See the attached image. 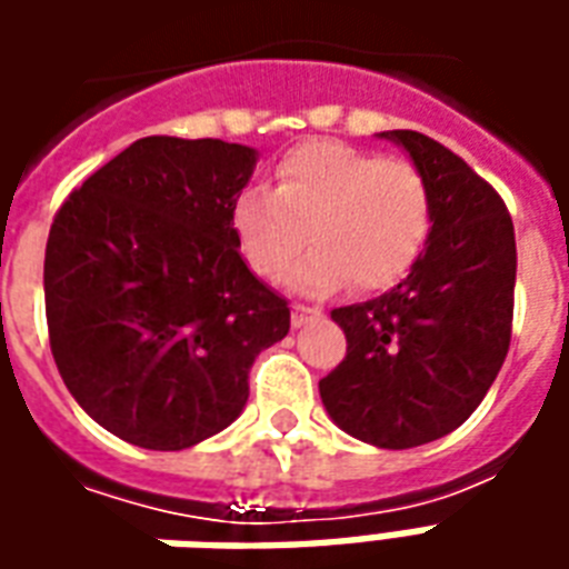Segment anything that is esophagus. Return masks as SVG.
Wrapping results in <instances>:
<instances>
[{"instance_id":"34e87169","label":"esophagus","mask_w":569,"mask_h":569,"mask_svg":"<svg viewBox=\"0 0 569 569\" xmlns=\"http://www.w3.org/2000/svg\"><path fill=\"white\" fill-rule=\"evenodd\" d=\"M322 310L320 308H308V305H292V326H305V322H310L313 317H320Z\"/></svg>"}]
</instances>
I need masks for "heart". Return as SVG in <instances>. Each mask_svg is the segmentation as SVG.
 Returning a JSON list of instances; mask_svg holds the SVG:
<instances>
[{"instance_id":"heart-1","label":"heart","mask_w":569,"mask_h":569,"mask_svg":"<svg viewBox=\"0 0 569 569\" xmlns=\"http://www.w3.org/2000/svg\"><path fill=\"white\" fill-rule=\"evenodd\" d=\"M429 228L432 191L415 163L335 140L286 151L271 194L249 191L231 212L237 249L261 280L289 271L308 231L313 249L292 273L308 296L347 280L359 292L390 289L415 268Z\"/></svg>"}]
</instances>
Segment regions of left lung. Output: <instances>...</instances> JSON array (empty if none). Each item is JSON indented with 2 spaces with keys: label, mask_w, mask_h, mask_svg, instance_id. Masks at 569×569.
Masks as SVG:
<instances>
[{
  "label": "left lung",
  "mask_w": 569,
  "mask_h": 569,
  "mask_svg": "<svg viewBox=\"0 0 569 569\" xmlns=\"http://www.w3.org/2000/svg\"><path fill=\"white\" fill-rule=\"evenodd\" d=\"M383 140L411 154L432 191V228L406 280L335 308L347 353L320 381L353 439L402 451L448 436L490 390L512 341L515 228L490 182L418 130Z\"/></svg>",
  "instance_id": "obj_1"
}]
</instances>
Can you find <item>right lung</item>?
Returning <instances> with one entry per match:
<instances>
[{
	"instance_id": "add662e5",
	"label": "right lung",
	"mask_w": 569,
	"mask_h": 569,
	"mask_svg": "<svg viewBox=\"0 0 569 569\" xmlns=\"http://www.w3.org/2000/svg\"><path fill=\"white\" fill-rule=\"evenodd\" d=\"M256 151L142 137L81 182L44 247L57 371L88 415L149 451H182L243 411L249 369L289 305L240 259L231 212Z\"/></svg>"
}]
</instances>
